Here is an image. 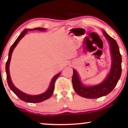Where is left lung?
<instances>
[{"mask_svg":"<svg viewBox=\"0 0 128 128\" xmlns=\"http://www.w3.org/2000/svg\"><path fill=\"white\" fill-rule=\"evenodd\" d=\"M105 37L110 44L112 55V65L110 73L106 79L100 84L93 86H84L80 82L78 73L73 69L72 84L75 92L82 97L87 98H97L107 95L116 86L122 72V56L116 41L102 30Z\"/></svg>","mask_w":128,"mask_h":128,"instance_id":"1","label":"left lung"}]
</instances>
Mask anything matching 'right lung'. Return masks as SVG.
<instances>
[{
	"mask_svg": "<svg viewBox=\"0 0 128 128\" xmlns=\"http://www.w3.org/2000/svg\"><path fill=\"white\" fill-rule=\"evenodd\" d=\"M38 30L40 31H45V29L44 28H36L34 29H25L24 30L22 31V32L20 34V36H18V38H17V40H16L13 43V44L12 45V46L10 47L9 52H8V59L7 60L6 64V75H7V80H8V86H9L10 88L13 91L16 95L18 97L20 100H22V101H25L27 102H31V103H36V102H40L42 101L47 100L51 97L54 92V86H55V83L56 78L60 76V73H58L56 75H55L52 78L51 82H50V86L49 87V88L46 92H44V93L40 94V95H36V96H31V95H28L27 94L24 93L23 92H21L20 90H19L18 88H17L14 84L12 83L11 78H10V72H9V64L10 62V60H11V57L12 53L14 49L17 44L19 42V41H20V40L25 36L26 33L28 31H32V30Z\"/></svg>",
	"mask_w": 128,
	"mask_h": 128,
	"instance_id": "add662e5",
	"label": "right lung"
}]
</instances>
